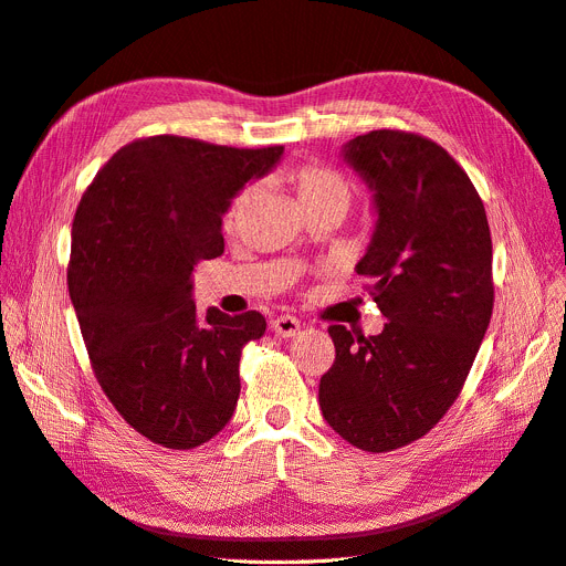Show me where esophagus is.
Returning a JSON list of instances; mask_svg holds the SVG:
<instances>
[{
    "label": "esophagus",
    "mask_w": 566,
    "mask_h": 566,
    "mask_svg": "<svg viewBox=\"0 0 566 566\" xmlns=\"http://www.w3.org/2000/svg\"><path fill=\"white\" fill-rule=\"evenodd\" d=\"M272 331H275L277 338H294L301 333V322L296 317L282 315L277 319H272Z\"/></svg>",
    "instance_id": "34e87169"
}]
</instances>
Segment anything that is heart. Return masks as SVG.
Here are the masks:
<instances>
[{
    "instance_id": "heart-1",
    "label": "heart",
    "mask_w": 566,
    "mask_h": 566,
    "mask_svg": "<svg viewBox=\"0 0 566 566\" xmlns=\"http://www.w3.org/2000/svg\"><path fill=\"white\" fill-rule=\"evenodd\" d=\"M296 191L303 207L310 205H338L340 209L349 207L352 184L338 170H331L326 165H305L296 175ZM256 198V186H247L235 196L226 212V226L233 228Z\"/></svg>"
}]
</instances>
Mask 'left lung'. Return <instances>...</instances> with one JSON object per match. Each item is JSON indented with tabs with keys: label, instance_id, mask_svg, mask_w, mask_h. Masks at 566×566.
<instances>
[{
	"label": "left lung",
	"instance_id": "8db88e82",
	"mask_svg": "<svg viewBox=\"0 0 566 566\" xmlns=\"http://www.w3.org/2000/svg\"><path fill=\"white\" fill-rule=\"evenodd\" d=\"M340 156L378 217L357 272L387 324L368 338L328 328L336 361L319 408L347 443L389 452L433 429L464 387L492 317V238L471 179L436 142L373 130Z\"/></svg>",
	"mask_w": 566,
	"mask_h": 566
}]
</instances>
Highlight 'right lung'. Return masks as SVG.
<instances>
[{"mask_svg":"<svg viewBox=\"0 0 566 566\" xmlns=\"http://www.w3.org/2000/svg\"><path fill=\"white\" fill-rule=\"evenodd\" d=\"M282 154L146 137L116 151L78 202L67 284L83 343L123 420L163 448H198L235 412L240 354L265 317H200L193 272L223 254L230 202Z\"/></svg>","mask_w":566,"mask_h":566,"instance_id":"1","label":"right lung"}]
</instances>
